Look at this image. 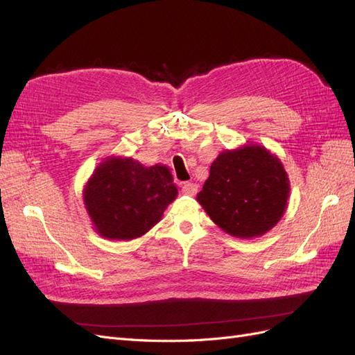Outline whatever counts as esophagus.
<instances>
[{
    "label": "esophagus",
    "mask_w": 355,
    "mask_h": 355,
    "mask_svg": "<svg viewBox=\"0 0 355 355\" xmlns=\"http://www.w3.org/2000/svg\"><path fill=\"white\" fill-rule=\"evenodd\" d=\"M182 192L187 196H196L198 192V185L192 184V182H185V184L182 185Z\"/></svg>",
    "instance_id": "esophagus-1"
}]
</instances>
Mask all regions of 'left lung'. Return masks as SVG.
<instances>
[{
    "label": "left lung",
    "instance_id": "left-lung-1",
    "mask_svg": "<svg viewBox=\"0 0 355 355\" xmlns=\"http://www.w3.org/2000/svg\"><path fill=\"white\" fill-rule=\"evenodd\" d=\"M290 182L280 158L247 142L222 151L197 194L210 219L237 239L261 237L283 218Z\"/></svg>",
    "mask_w": 355,
    "mask_h": 355
}]
</instances>
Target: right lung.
Segmentation results:
<instances>
[{
	"label": "right lung",
	"instance_id": "right-lung-1",
	"mask_svg": "<svg viewBox=\"0 0 355 355\" xmlns=\"http://www.w3.org/2000/svg\"><path fill=\"white\" fill-rule=\"evenodd\" d=\"M176 197L178 188L167 166L145 167L132 157L120 155L105 158L83 189L94 231L116 241L142 237Z\"/></svg>",
	"mask_w": 355,
	"mask_h": 355
}]
</instances>
